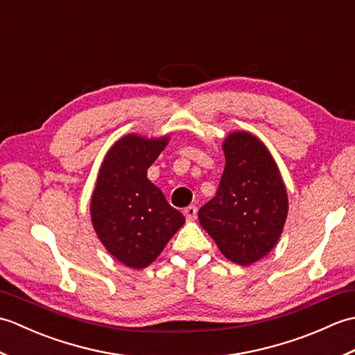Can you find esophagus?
<instances>
[{
    "instance_id": "1",
    "label": "esophagus",
    "mask_w": 355,
    "mask_h": 355,
    "mask_svg": "<svg viewBox=\"0 0 355 355\" xmlns=\"http://www.w3.org/2000/svg\"><path fill=\"white\" fill-rule=\"evenodd\" d=\"M197 212H198V210H197V207H195V206H189V207H186L183 210L186 220H189V221H193L195 218H197Z\"/></svg>"
}]
</instances>
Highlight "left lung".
I'll return each mask as SVG.
<instances>
[{"mask_svg": "<svg viewBox=\"0 0 355 355\" xmlns=\"http://www.w3.org/2000/svg\"><path fill=\"white\" fill-rule=\"evenodd\" d=\"M223 150L220 187L198 210V220L225 258L250 266L273 250L281 238L288 197L275 158L253 134H229Z\"/></svg>", "mask_w": 355, "mask_h": 355, "instance_id": "1", "label": "left lung"}]
</instances>
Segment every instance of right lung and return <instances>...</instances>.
I'll return each mask as SVG.
<instances>
[{
  "label": "right lung",
  "instance_id": "1",
  "mask_svg": "<svg viewBox=\"0 0 355 355\" xmlns=\"http://www.w3.org/2000/svg\"><path fill=\"white\" fill-rule=\"evenodd\" d=\"M169 137L128 134L105 155L92 195V223L105 248L126 267L145 268L184 224V216L148 180Z\"/></svg>",
  "mask_w": 355,
  "mask_h": 355
}]
</instances>
